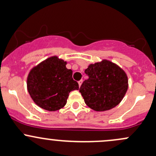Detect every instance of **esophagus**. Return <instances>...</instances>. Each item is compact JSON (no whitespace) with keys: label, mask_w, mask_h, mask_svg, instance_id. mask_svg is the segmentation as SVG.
<instances>
[{"label":"esophagus","mask_w":156,"mask_h":156,"mask_svg":"<svg viewBox=\"0 0 156 156\" xmlns=\"http://www.w3.org/2000/svg\"><path fill=\"white\" fill-rule=\"evenodd\" d=\"M83 83V80H80L79 81H78V85H79V87H81V85Z\"/></svg>","instance_id":"34e87169"}]
</instances>
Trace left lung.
<instances>
[{"instance_id": "obj_1", "label": "left lung", "mask_w": 156, "mask_h": 156, "mask_svg": "<svg viewBox=\"0 0 156 156\" xmlns=\"http://www.w3.org/2000/svg\"><path fill=\"white\" fill-rule=\"evenodd\" d=\"M88 78L79 91L87 105L96 111L111 110L119 104L127 92L128 77L119 66L108 60L90 64Z\"/></svg>"}]
</instances>
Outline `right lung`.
Returning <instances> with one entry per match:
<instances>
[{
	"instance_id": "right-lung-1",
	"label": "right lung",
	"mask_w": 156,
	"mask_h": 156,
	"mask_svg": "<svg viewBox=\"0 0 156 156\" xmlns=\"http://www.w3.org/2000/svg\"><path fill=\"white\" fill-rule=\"evenodd\" d=\"M66 62L53 56L30 70L27 78V91L34 102L42 109L55 111L66 104L71 91L79 89Z\"/></svg>"
}]
</instances>
